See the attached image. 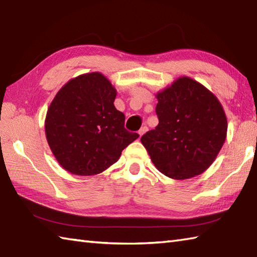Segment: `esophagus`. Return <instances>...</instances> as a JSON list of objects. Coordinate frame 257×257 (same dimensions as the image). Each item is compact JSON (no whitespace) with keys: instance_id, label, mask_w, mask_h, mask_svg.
Returning <instances> with one entry per match:
<instances>
[{"instance_id":"esophagus-1","label":"esophagus","mask_w":257,"mask_h":257,"mask_svg":"<svg viewBox=\"0 0 257 257\" xmlns=\"http://www.w3.org/2000/svg\"><path fill=\"white\" fill-rule=\"evenodd\" d=\"M147 130H148V127H146V125H145V127H143V128H140V130L138 132V134H139L140 137H141V136H143V135L147 132Z\"/></svg>"}]
</instances>
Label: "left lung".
I'll return each instance as SVG.
<instances>
[{
    "mask_svg": "<svg viewBox=\"0 0 257 257\" xmlns=\"http://www.w3.org/2000/svg\"><path fill=\"white\" fill-rule=\"evenodd\" d=\"M159 123L141 137L155 167L174 180L203 173L219 155L227 120L216 96L198 81L179 77L156 95Z\"/></svg>",
    "mask_w": 257,
    "mask_h": 257,
    "instance_id": "8db88e82",
    "label": "left lung"
}]
</instances>
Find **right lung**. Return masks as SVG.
<instances>
[{"label": "right lung", "instance_id": "obj_1", "mask_svg": "<svg viewBox=\"0 0 257 257\" xmlns=\"http://www.w3.org/2000/svg\"><path fill=\"white\" fill-rule=\"evenodd\" d=\"M117 90L101 73L67 81L46 113L45 135L57 162L77 176L101 173L139 137L124 128V114L113 105Z\"/></svg>", "mask_w": 257, "mask_h": 257}]
</instances>
